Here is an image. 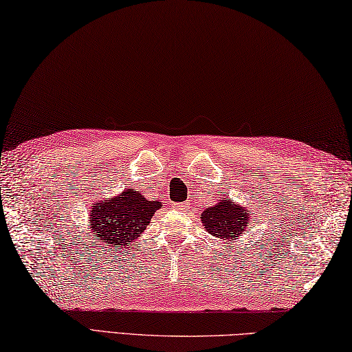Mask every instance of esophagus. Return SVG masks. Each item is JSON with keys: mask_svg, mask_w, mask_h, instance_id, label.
<instances>
[{"mask_svg": "<svg viewBox=\"0 0 352 352\" xmlns=\"http://www.w3.org/2000/svg\"><path fill=\"white\" fill-rule=\"evenodd\" d=\"M188 206H189V203H182L180 206H178V208H182V209H186Z\"/></svg>", "mask_w": 352, "mask_h": 352, "instance_id": "34e87169", "label": "esophagus"}]
</instances>
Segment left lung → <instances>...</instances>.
Listing matches in <instances>:
<instances>
[{"label": "left lung", "instance_id": "left-lung-1", "mask_svg": "<svg viewBox=\"0 0 352 352\" xmlns=\"http://www.w3.org/2000/svg\"><path fill=\"white\" fill-rule=\"evenodd\" d=\"M249 221H251V210L235 204L231 198L229 200L223 198L219 204L201 212V223L206 231L225 241L226 245L245 232Z\"/></svg>", "mask_w": 352, "mask_h": 352}]
</instances>
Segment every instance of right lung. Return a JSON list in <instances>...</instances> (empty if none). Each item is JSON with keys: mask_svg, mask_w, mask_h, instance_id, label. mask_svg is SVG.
<instances>
[{"mask_svg": "<svg viewBox=\"0 0 352 352\" xmlns=\"http://www.w3.org/2000/svg\"><path fill=\"white\" fill-rule=\"evenodd\" d=\"M162 208V201L146 200L140 190L124 189V192L95 204L89 217V228L97 235L101 248L118 251L131 246L140 234L149 226L152 215Z\"/></svg>", "mask_w": 352, "mask_h": 352, "instance_id": "obj_1", "label": "right lung"}]
</instances>
